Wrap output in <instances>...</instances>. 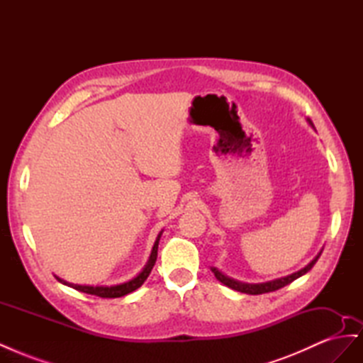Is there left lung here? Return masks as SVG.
<instances>
[{"mask_svg":"<svg viewBox=\"0 0 363 363\" xmlns=\"http://www.w3.org/2000/svg\"><path fill=\"white\" fill-rule=\"evenodd\" d=\"M307 121H309V124L313 127L312 121H311V119H307ZM321 252H323V251L318 252V256H316V257L309 263V265H306L303 269H300V271H296V272L291 274V276L280 277V279L271 280V281H265V283H256V284H251V283H242V281H238V280H233V279H230V277L224 276V274H223L221 271H218L216 268H211V269H212V272L215 274L216 280H219V281H221L223 284H225V286H228L230 289H235V291H238V292H244V294H250V295H259V294H267V292L277 291V289H280V288H283V286H286V284L292 283L294 280H296L298 277L304 276V274H306L307 271H311V269L313 268V265L316 263V260L320 259Z\"/></svg>","mask_w":363,"mask_h":363,"instance_id":"8db88e82","label":"left lung"}]
</instances>
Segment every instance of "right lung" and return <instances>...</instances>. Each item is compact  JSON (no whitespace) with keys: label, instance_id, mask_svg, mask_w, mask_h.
Wrapping results in <instances>:
<instances>
[{"label":"right lung","instance_id":"obj_1","mask_svg":"<svg viewBox=\"0 0 363 363\" xmlns=\"http://www.w3.org/2000/svg\"><path fill=\"white\" fill-rule=\"evenodd\" d=\"M160 236H162V232L159 233L156 242H155V247H152L151 250V255H150V259L147 262L145 268L142 269L138 276L135 279H131L125 283H121V284H115V286H83V284H72V283H68L59 277H56L60 283L67 284V286H71L77 291L80 292H84V294H91V295H96V296H101V298H119V296H124L130 292L136 291L138 288H140L142 284H144V281L147 280V277L150 276V272L152 269V267H155L156 263V259H157V248H159V240H160Z\"/></svg>","mask_w":363,"mask_h":363}]
</instances>
